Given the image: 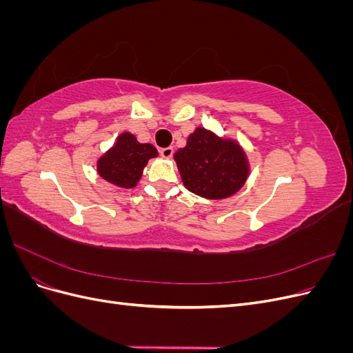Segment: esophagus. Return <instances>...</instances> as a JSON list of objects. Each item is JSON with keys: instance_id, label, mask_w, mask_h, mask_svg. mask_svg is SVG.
Returning a JSON list of instances; mask_svg holds the SVG:
<instances>
[{"instance_id": "obj_1", "label": "esophagus", "mask_w": 353, "mask_h": 353, "mask_svg": "<svg viewBox=\"0 0 353 353\" xmlns=\"http://www.w3.org/2000/svg\"><path fill=\"white\" fill-rule=\"evenodd\" d=\"M174 154V148L172 147H165V148H160V156L165 157V159H170Z\"/></svg>"}]
</instances>
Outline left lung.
<instances>
[{
  "label": "left lung",
  "mask_w": 353,
  "mask_h": 353,
  "mask_svg": "<svg viewBox=\"0 0 353 353\" xmlns=\"http://www.w3.org/2000/svg\"><path fill=\"white\" fill-rule=\"evenodd\" d=\"M184 187L209 200L227 199L244 185L249 160L239 141L221 138L206 128H196L187 145L175 152Z\"/></svg>",
  "instance_id": "obj_1"
}]
</instances>
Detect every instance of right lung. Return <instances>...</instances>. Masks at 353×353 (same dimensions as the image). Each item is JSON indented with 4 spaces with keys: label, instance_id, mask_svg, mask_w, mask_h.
Instances as JSON below:
<instances>
[{
    "label": "right lung",
    "instance_id": "right-lung-1",
    "mask_svg": "<svg viewBox=\"0 0 353 353\" xmlns=\"http://www.w3.org/2000/svg\"><path fill=\"white\" fill-rule=\"evenodd\" d=\"M157 154L154 145L138 143L131 132H122L114 145L97 160V172L116 187L134 188L148 160Z\"/></svg>",
    "mask_w": 353,
    "mask_h": 353
}]
</instances>
